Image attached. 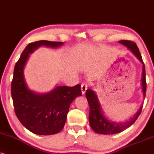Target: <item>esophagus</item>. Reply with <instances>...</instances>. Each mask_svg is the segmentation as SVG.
I'll return each instance as SVG.
<instances>
[{
	"label": "esophagus",
	"mask_w": 154,
	"mask_h": 154,
	"mask_svg": "<svg viewBox=\"0 0 154 154\" xmlns=\"http://www.w3.org/2000/svg\"><path fill=\"white\" fill-rule=\"evenodd\" d=\"M87 88H88V86H87V84H86V83H82L81 84V93L83 94H84L86 93Z\"/></svg>",
	"instance_id": "esophagus-1"
}]
</instances>
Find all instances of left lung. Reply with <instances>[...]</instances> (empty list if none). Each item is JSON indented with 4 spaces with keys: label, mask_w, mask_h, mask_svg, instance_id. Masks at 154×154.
Returning a JSON list of instances; mask_svg holds the SVG:
<instances>
[{
    "label": "left lung",
    "mask_w": 154,
    "mask_h": 154,
    "mask_svg": "<svg viewBox=\"0 0 154 154\" xmlns=\"http://www.w3.org/2000/svg\"><path fill=\"white\" fill-rule=\"evenodd\" d=\"M121 44L126 45L128 49L134 53V54L137 57L138 60L143 63V73H142V88H143V96H146V71L145 66H144L141 55L140 54L139 50L136 43L131 41L127 40H122L119 41ZM86 96L87 100L90 107L89 111L88 120L90 123V126L95 132L100 134H114L120 133L123 131L126 130L128 127L136 121L139 115L141 114L142 111V106L140 108L137 113L134 115L128 121L125 123H116L113 121H109L103 116V111L100 108L99 101H98L97 96L93 91L91 89H87L86 91Z\"/></svg>",
    "instance_id": "left-lung-1"
}]
</instances>
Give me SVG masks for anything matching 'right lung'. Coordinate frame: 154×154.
Instances as JSON below:
<instances>
[{
	"label": "right lung",
	"instance_id": "right-lung-1",
	"mask_svg": "<svg viewBox=\"0 0 154 154\" xmlns=\"http://www.w3.org/2000/svg\"><path fill=\"white\" fill-rule=\"evenodd\" d=\"M62 42L38 41L30 43L16 62L11 82V96L15 113L28 130L38 135H52L63 129L72 101L81 96V85L58 86L46 94H37L28 88L23 68L28 54L41 46L58 47Z\"/></svg>",
	"mask_w": 154,
	"mask_h": 154
}]
</instances>
